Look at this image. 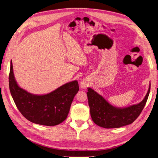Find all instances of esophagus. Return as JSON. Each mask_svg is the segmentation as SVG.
I'll return each mask as SVG.
<instances>
[{
    "instance_id": "34e87169",
    "label": "esophagus",
    "mask_w": 158,
    "mask_h": 158,
    "mask_svg": "<svg viewBox=\"0 0 158 158\" xmlns=\"http://www.w3.org/2000/svg\"><path fill=\"white\" fill-rule=\"evenodd\" d=\"M80 85H81V87L82 88H87V87L89 86V83H88V82L87 81H86V80H82V81L81 82Z\"/></svg>"
}]
</instances>
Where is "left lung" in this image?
Instances as JSON below:
<instances>
[{
  "instance_id": "1",
  "label": "left lung",
  "mask_w": 158,
  "mask_h": 158,
  "mask_svg": "<svg viewBox=\"0 0 158 158\" xmlns=\"http://www.w3.org/2000/svg\"><path fill=\"white\" fill-rule=\"evenodd\" d=\"M150 89L151 85L142 102L121 108L112 106L102 96L93 89L88 88L87 96L92 120L97 126L106 129L118 128L132 123L142 111Z\"/></svg>"
}]
</instances>
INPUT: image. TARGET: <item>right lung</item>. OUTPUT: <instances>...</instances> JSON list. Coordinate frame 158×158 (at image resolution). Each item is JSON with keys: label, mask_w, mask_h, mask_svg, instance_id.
<instances>
[{"label": "right lung", "mask_w": 158, "mask_h": 158, "mask_svg": "<svg viewBox=\"0 0 158 158\" xmlns=\"http://www.w3.org/2000/svg\"><path fill=\"white\" fill-rule=\"evenodd\" d=\"M9 86L13 101L23 117L40 125L54 126L67 117L73 99L79 91L77 81L66 83L45 95H34L16 82L11 61Z\"/></svg>", "instance_id": "obj_1"}]
</instances>
